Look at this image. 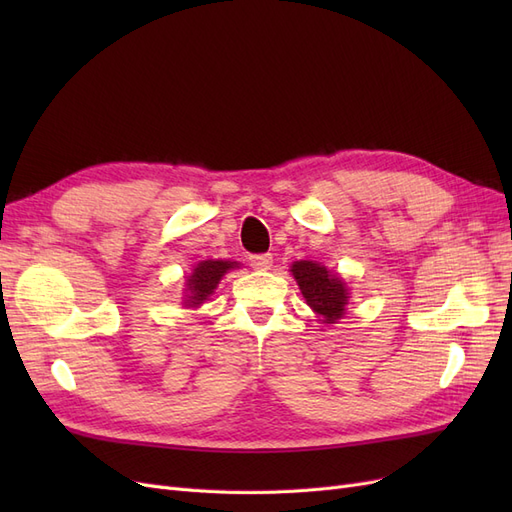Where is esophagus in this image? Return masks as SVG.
Returning a JSON list of instances; mask_svg holds the SVG:
<instances>
[{
  "mask_svg": "<svg viewBox=\"0 0 512 512\" xmlns=\"http://www.w3.org/2000/svg\"><path fill=\"white\" fill-rule=\"evenodd\" d=\"M247 260H250V267L258 269V271H267L273 265V256L271 254H252Z\"/></svg>",
  "mask_w": 512,
  "mask_h": 512,
  "instance_id": "esophagus-1",
  "label": "esophagus"
}]
</instances>
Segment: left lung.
Instances as JSON below:
<instances>
[{
  "mask_svg": "<svg viewBox=\"0 0 512 512\" xmlns=\"http://www.w3.org/2000/svg\"><path fill=\"white\" fill-rule=\"evenodd\" d=\"M292 275L299 282L307 305L320 314L324 322H335L344 316L348 292L339 277L329 275L327 269L312 260L294 262Z\"/></svg>",
  "mask_w": 512,
  "mask_h": 512,
  "instance_id": "1",
  "label": "left lung"
}]
</instances>
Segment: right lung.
I'll return each mask as SVG.
<instances>
[{"label":"right lung","mask_w":512,"mask_h":512,"mask_svg":"<svg viewBox=\"0 0 512 512\" xmlns=\"http://www.w3.org/2000/svg\"><path fill=\"white\" fill-rule=\"evenodd\" d=\"M235 267V262H226V260H203L198 262L194 273L188 277V303L200 305L207 301L209 294L218 286L222 280V275Z\"/></svg>","instance_id":"right-lung-1"}]
</instances>
